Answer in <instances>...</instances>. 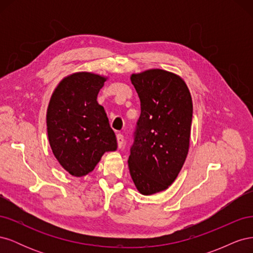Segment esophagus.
<instances>
[{
    "mask_svg": "<svg viewBox=\"0 0 253 253\" xmlns=\"http://www.w3.org/2000/svg\"><path fill=\"white\" fill-rule=\"evenodd\" d=\"M117 142H118V148H122V145L125 143V137L122 136L121 134L117 135Z\"/></svg>",
    "mask_w": 253,
    "mask_h": 253,
    "instance_id": "obj_1",
    "label": "esophagus"
}]
</instances>
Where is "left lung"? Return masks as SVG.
Segmentation results:
<instances>
[{"instance_id": "8db88e82", "label": "left lung", "mask_w": 253, "mask_h": 253, "mask_svg": "<svg viewBox=\"0 0 253 253\" xmlns=\"http://www.w3.org/2000/svg\"><path fill=\"white\" fill-rule=\"evenodd\" d=\"M140 99L128 169L137 190L152 195L177 177L190 147L193 104L186 82L174 73L153 68L132 74Z\"/></svg>"}]
</instances>
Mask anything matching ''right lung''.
I'll return each mask as SVG.
<instances>
[{"mask_svg": "<svg viewBox=\"0 0 253 253\" xmlns=\"http://www.w3.org/2000/svg\"><path fill=\"white\" fill-rule=\"evenodd\" d=\"M108 77L78 72L66 76L53 90L46 126L51 151L60 166L81 177L95 169L105 152L117 150L116 135L97 101Z\"/></svg>", "mask_w": 253, "mask_h": 253, "instance_id": "1", "label": "right lung"}]
</instances>
